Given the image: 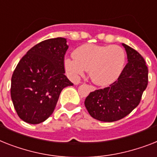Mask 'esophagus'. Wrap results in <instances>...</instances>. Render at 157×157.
Wrapping results in <instances>:
<instances>
[{
	"instance_id": "obj_1",
	"label": "esophagus",
	"mask_w": 157,
	"mask_h": 157,
	"mask_svg": "<svg viewBox=\"0 0 157 157\" xmlns=\"http://www.w3.org/2000/svg\"><path fill=\"white\" fill-rule=\"evenodd\" d=\"M90 90H91V91H94V90H96V88L94 87V86H93V85H90Z\"/></svg>"
}]
</instances>
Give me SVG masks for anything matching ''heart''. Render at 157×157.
<instances>
[{
  "mask_svg": "<svg viewBox=\"0 0 157 157\" xmlns=\"http://www.w3.org/2000/svg\"><path fill=\"white\" fill-rule=\"evenodd\" d=\"M73 57L64 61L67 72L76 77L88 71L92 81L102 86L118 78L126 61L124 50L117 45L85 44L75 50Z\"/></svg>",
  "mask_w": 157,
  "mask_h": 157,
  "instance_id": "obj_1",
  "label": "heart"
}]
</instances>
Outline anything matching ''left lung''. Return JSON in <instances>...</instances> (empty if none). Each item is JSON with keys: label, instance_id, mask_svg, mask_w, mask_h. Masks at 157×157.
<instances>
[{"label": "left lung", "instance_id": "8db88e82", "mask_svg": "<svg viewBox=\"0 0 157 157\" xmlns=\"http://www.w3.org/2000/svg\"><path fill=\"white\" fill-rule=\"evenodd\" d=\"M128 63L118 80L104 89L91 92L85 101L90 115L101 122L120 120L140 102L148 83V69L137 51L123 43Z\"/></svg>", "mask_w": 157, "mask_h": 157}]
</instances>
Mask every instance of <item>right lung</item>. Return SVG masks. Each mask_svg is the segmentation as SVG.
Returning <instances> with one entry per match:
<instances>
[{
	"label": "right lung",
	"mask_w": 157,
	"mask_h": 157,
	"mask_svg": "<svg viewBox=\"0 0 157 157\" xmlns=\"http://www.w3.org/2000/svg\"><path fill=\"white\" fill-rule=\"evenodd\" d=\"M64 38L49 39L30 48L20 59L11 79L10 94L17 114L30 124L52 115L61 91L73 85L64 75Z\"/></svg>",
	"instance_id": "right-lung-1"
}]
</instances>
